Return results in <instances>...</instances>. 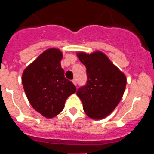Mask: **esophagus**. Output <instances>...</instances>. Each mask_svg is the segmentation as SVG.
<instances>
[{"label":"esophagus","instance_id":"esophagus-1","mask_svg":"<svg viewBox=\"0 0 154 154\" xmlns=\"http://www.w3.org/2000/svg\"><path fill=\"white\" fill-rule=\"evenodd\" d=\"M72 82H73V84H74L75 85H77V82H76V79H73L72 80Z\"/></svg>","mask_w":154,"mask_h":154}]
</instances>
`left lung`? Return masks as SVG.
<instances>
[{
    "instance_id": "left-lung-1",
    "label": "left lung",
    "mask_w": 154,
    "mask_h": 154,
    "mask_svg": "<svg viewBox=\"0 0 154 154\" xmlns=\"http://www.w3.org/2000/svg\"><path fill=\"white\" fill-rule=\"evenodd\" d=\"M86 68L87 82L77 90L84 112L93 119L106 117L115 109L123 97L126 79L104 53L77 54Z\"/></svg>"
}]
</instances>
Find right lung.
<instances>
[{"instance_id": "add662e5", "label": "right lung", "mask_w": 154, "mask_h": 154, "mask_svg": "<svg viewBox=\"0 0 154 154\" xmlns=\"http://www.w3.org/2000/svg\"><path fill=\"white\" fill-rule=\"evenodd\" d=\"M62 59L60 50L49 48L28 65L22 74L21 81L28 101L46 118L60 113L65 100L76 92L74 84L64 75Z\"/></svg>"}]
</instances>
